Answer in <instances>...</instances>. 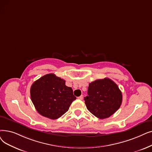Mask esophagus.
<instances>
[{"instance_id": "obj_1", "label": "esophagus", "mask_w": 152, "mask_h": 152, "mask_svg": "<svg viewBox=\"0 0 152 152\" xmlns=\"http://www.w3.org/2000/svg\"><path fill=\"white\" fill-rule=\"evenodd\" d=\"M77 98H78V99H80V100H82V99H83V95H81V96H80V97H78Z\"/></svg>"}]
</instances>
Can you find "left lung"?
I'll list each match as a JSON object with an SVG mask.
<instances>
[{"instance_id":"obj_1","label":"left lung","mask_w":152,"mask_h":152,"mask_svg":"<svg viewBox=\"0 0 152 152\" xmlns=\"http://www.w3.org/2000/svg\"><path fill=\"white\" fill-rule=\"evenodd\" d=\"M85 104L91 113L101 119L109 117L119 109L122 94L118 86L106 77L89 83Z\"/></svg>"}]
</instances>
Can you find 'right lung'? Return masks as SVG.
<instances>
[{
    "mask_svg": "<svg viewBox=\"0 0 152 152\" xmlns=\"http://www.w3.org/2000/svg\"><path fill=\"white\" fill-rule=\"evenodd\" d=\"M30 96L38 113L53 120L66 113L76 99L72 88L65 85V81L52 73L33 83Z\"/></svg>",
    "mask_w": 152,
    "mask_h": 152,
    "instance_id": "add662e5",
    "label": "right lung"
}]
</instances>
